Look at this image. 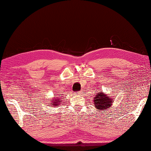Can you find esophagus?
Returning a JSON list of instances; mask_svg holds the SVG:
<instances>
[{
    "label": "esophagus",
    "instance_id": "esophagus-1",
    "mask_svg": "<svg viewBox=\"0 0 151 151\" xmlns=\"http://www.w3.org/2000/svg\"><path fill=\"white\" fill-rule=\"evenodd\" d=\"M76 93V95H81L82 94V91H79V92H76V93Z\"/></svg>",
    "mask_w": 151,
    "mask_h": 151
}]
</instances>
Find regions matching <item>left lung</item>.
Masks as SVG:
<instances>
[{"label":"left lung","instance_id":"obj_1","mask_svg":"<svg viewBox=\"0 0 151 151\" xmlns=\"http://www.w3.org/2000/svg\"><path fill=\"white\" fill-rule=\"evenodd\" d=\"M94 102L95 108L99 109V111L101 110H108L110 109L113 101L111 96L109 97V96H106L104 93H98L97 95L94 98Z\"/></svg>","mask_w":151,"mask_h":151}]
</instances>
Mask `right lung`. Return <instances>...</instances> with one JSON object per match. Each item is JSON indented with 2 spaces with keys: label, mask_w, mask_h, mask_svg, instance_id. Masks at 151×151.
Masks as SVG:
<instances>
[{
  "label": "right lung",
  "mask_w": 151,
  "mask_h": 151,
  "mask_svg": "<svg viewBox=\"0 0 151 151\" xmlns=\"http://www.w3.org/2000/svg\"><path fill=\"white\" fill-rule=\"evenodd\" d=\"M60 100H61V99H60V100H58V99H56V96H55V99L50 101H52V103H51V102H50V103H51V104L50 105V106H58V105L60 104V102H60Z\"/></svg>",
  "instance_id": "obj_1"
}]
</instances>
